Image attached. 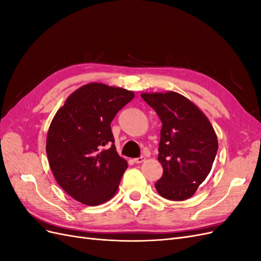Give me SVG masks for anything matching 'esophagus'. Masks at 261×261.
<instances>
[{"mask_svg": "<svg viewBox=\"0 0 261 261\" xmlns=\"http://www.w3.org/2000/svg\"><path fill=\"white\" fill-rule=\"evenodd\" d=\"M145 159H146V158L144 155H140V156L136 158V159H134V161H135L136 163H141V162L145 161Z\"/></svg>", "mask_w": 261, "mask_h": 261, "instance_id": "34e87169", "label": "esophagus"}]
</instances>
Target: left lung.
<instances>
[{
  "instance_id": "left-lung-1",
  "label": "left lung",
  "mask_w": 261,
  "mask_h": 261,
  "mask_svg": "<svg viewBox=\"0 0 261 261\" xmlns=\"http://www.w3.org/2000/svg\"><path fill=\"white\" fill-rule=\"evenodd\" d=\"M161 120L158 160L163 168L154 184L163 198H191L212 169L218 139L208 118L192 101L179 93H143Z\"/></svg>"
}]
</instances>
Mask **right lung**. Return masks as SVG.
<instances>
[{"mask_svg": "<svg viewBox=\"0 0 261 261\" xmlns=\"http://www.w3.org/2000/svg\"><path fill=\"white\" fill-rule=\"evenodd\" d=\"M133 91L92 83L73 92L53 117L46 154L59 185L74 199L97 206L116 193L127 162L117 154L111 122Z\"/></svg>", "mask_w": 261, "mask_h": 261, "instance_id": "add662e5", "label": "right lung"}]
</instances>
